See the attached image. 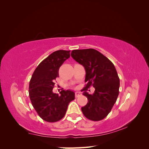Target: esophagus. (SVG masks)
Listing matches in <instances>:
<instances>
[{
	"label": "esophagus",
	"instance_id": "34e87169",
	"mask_svg": "<svg viewBox=\"0 0 149 149\" xmlns=\"http://www.w3.org/2000/svg\"><path fill=\"white\" fill-rule=\"evenodd\" d=\"M81 95V94L80 92H76L75 93V97H78L80 96Z\"/></svg>",
	"mask_w": 149,
	"mask_h": 149
}]
</instances>
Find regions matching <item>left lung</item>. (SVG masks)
Masks as SVG:
<instances>
[{"mask_svg": "<svg viewBox=\"0 0 149 149\" xmlns=\"http://www.w3.org/2000/svg\"><path fill=\"white\" fill-rule=\"evenodd\" d=\"M71 55L86 71L87 83L82 91L88 103L81 107L83 113L89 120H101L111 112L119 95L120 80L116 68L107 57L93 48L74 49ZM91 85L95 88L93 95L86 92Z\"/></svg>", "mask_w": 149, "mask_h": 149, "instance_id": "1", "label": "left lung"}]
</instances>
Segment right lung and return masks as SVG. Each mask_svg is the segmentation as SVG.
I'll use <instances>...</instances> for the list:
<instances>
[{
    "instance_id": "right-lung-1",
    "label": "right lung",
    "mask_w": 149,
    "mask_h": 149,
    "mask_svg": "<svg viewBox=\"0 0 149 149\" xmlns=\"http://www.w3.org/2000/svg\"><path fill=\"white\" fill-rule=\"evenodd\" d=\"M70 52L58 50L50 54L36 68L29 83L32 106L40 118L48 123L61 120L69 103L74 100V93L71 90H62L61 95L53 92L60 67L70 57Z\"/></svg>"
}]
</instances>
